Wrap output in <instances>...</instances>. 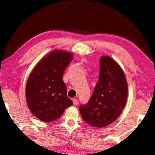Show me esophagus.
I'll return each mask as SVG.
<instances>
[{"mask_svg": "<svg viewBox=\"0 0 155 155\" xmlns=\"http://www.w3.org/2000/svg\"><path fill=\"white\" fill-rule=\"evenodd\" d=\"M78 102H79V101H78V100L77 98H74V99H73V103H74V104L75 106L78 105Z\"/></svg>", "mask_w": 155, "mask_h": 155, "instance_id": "obj_1", "label": "esophagus"}]
</instances>
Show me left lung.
<instances>
[{"mask_svg": "<svg viewBox=\"0 0 155 155\" xmlns=\"http://www.w3.org/2000/svg\"><path fill=\"white\" fill-rule=\"evenodd\" d=\"M99 80L92 96L80 112L87 124L96 128L108 126L124 109L128 96V84L120 66L112 58H100Z\"/></svg>", "mask_w": 155, "mask_h": 155, "instance_id": "obj_1", "label": "left lung"}]
</instances>
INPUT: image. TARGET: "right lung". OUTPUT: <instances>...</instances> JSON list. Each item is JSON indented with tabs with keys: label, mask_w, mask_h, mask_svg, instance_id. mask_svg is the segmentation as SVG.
Returning a JSON list of instances; mask_svg holds the SVG:
<instances>
[{
	"label": "right lung",
	"mask_w": 155,
	"mask_h": 155,
	"mask_svg": "<svg viewBox=\"0 0 155 155\" xmlns=\"http://www.w3.org/2000/svg\"><path fill=\"white\" fill-rule=\"evenodd\" d=\"M71 53L55 49L38 62L27 82L25 96L31 113L45 122L58 119L73 102L67 96L63 80Z\"/></svg>",
	"instance_id": "obj_1"
}]
</instances>
